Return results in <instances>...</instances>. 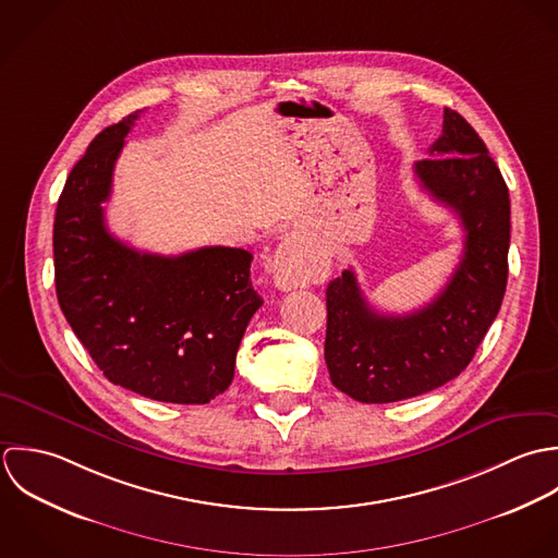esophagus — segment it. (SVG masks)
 <instances>
[{"instance_id":"esophagus-1","label":"esophagus","mask_w":558,"mask_h":558,"mask_svg":"<svg viewBox=\"0 0 558 558\" xmlns=\"http://www.w3.org/2000/svg\"><path fill=\"white\" fill-rule=\"evenodd\" d=\"M269 271L278 289L291 291L311 282L326 280L330 271V258L311 250L300 239L287 236L274 252Z\"/></svg>"}]
</instances>
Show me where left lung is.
<instances>
[{
    "mask_svg": "<svg viewBox=\"0 0 558 558\" xmlns=\"http://www.w3.org/2000/svg\"><path fill=\"white\" fill-rule=\"evenodd\" d=\"M414 174L463 226V254L445 291L410 315H381L344 269L326 291V364L336 388L360 403H392L454 379L494 324L509 274L511 205L485 142L445 110L442 135Z\"/></svg>",
    "mask_w": 558,
    "mask_h": 558,
    "instance_id": "8db88e82",
    "label": "left lung"
}]
</instances>
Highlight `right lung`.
<instances>
[{
	"label": "right lung",
	"mask_w": 558,
	"mask_h": 558,
	"mask_svg": "<svg viewBox=\"0 0 558 558\" xmlns=\"http://www.w3.org/2000/svg\"><path fill=\"white\" fill-rule=\"evenodd\" d=\"M137 116L104 129L66 179L53 222L56 293L112 384L153 401L203 405L230 386L239 342L263 300L247 250L209 245L161 256L110 234L104 203Z\"/></svg>",
	"instance_id": "add662e5"
}]
</instances>
